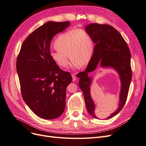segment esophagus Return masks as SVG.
Listing matches in <instances>:
<instances>
[{"label":"esophagus","instance_id":"esophagus-1","mask_svg":"<svg viewBox=\"0 0 146 146\" xmlns=\"http://www.w3.org/2000/svg\"><path fill=\"white\" fill-rule=\"evenodd\" d=\"M72 81H75V80H76V76H75V75L74 74H72Z\"/></svg>","mask_w":146,"mask_h":146}]
</instances>
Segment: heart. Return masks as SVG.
I'll return each mask as SVG.
<instances>
[{"label":"heart","instance_id":"heart-1","mask_svg":"<svg viewBox=\"0 0 146 146\" xmlns=\"http://www.w3.org/2000/svg\"><path fill=\"white\" fill-rule=\"evenodd\" d=\"M53 46L56 50L51 51L50 55L53 61L60 68L67 66L68 56L72 59L74 67L87 65L90 61L95 50L92 36L80 29H72L59 35L54 40Z\"/></svg>","mask_w":146,"mask_h":146}]
</instances>
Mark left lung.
Segmentation results:
<instances>
[{
    "label": "left lung",
    "mask_w": 146,
    "mask_h": 146,
    "mask_svg": "<svg viewBox=\"0 0 146 146\" xmlns=\"http://www.w3.org/2000/svg\"><path fill=\"white\" fill-rule=\"evenodd\" d=\"M86 31L92 36L95 44L94 53L85 71L78 73L77 77L80 78L78 85L83 91L87 111L93 117L98 119L90 96L92 78L89 77L88 73L94 71L100 62L102 67L114 68L121 80L119 108L107 118L109 119L120 112L126 101L132 80L130 50L121 34L111 26L92 23L86 27Z\"/></svg>",
    "instance_id": "obj_1"
}]
</instances>
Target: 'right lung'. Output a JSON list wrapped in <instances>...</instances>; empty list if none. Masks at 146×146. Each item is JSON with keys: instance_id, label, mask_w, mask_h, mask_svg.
Wrapping results in <instances>:
<instances>
[{"instance_id": "right-lung-1", "label": "right lung", "mask_w": 146, "mask_h": 146, "mask_svg": "<svg viewBox=\"0 0 146 146\" xmlns=\"http://www.w3.org/2000/svg\"><path fill=\"white\" fill-rule=\"evenodd\" d=\"M69 25V21L45 23L29 35L17 56L16 68L23 99L42 119L57 118L65 108L66 89L72 76L59 68L50 53L53 36Z\"/></svg>"}]
</instances>
